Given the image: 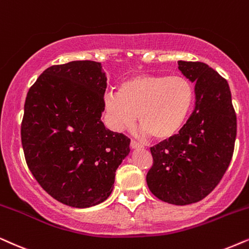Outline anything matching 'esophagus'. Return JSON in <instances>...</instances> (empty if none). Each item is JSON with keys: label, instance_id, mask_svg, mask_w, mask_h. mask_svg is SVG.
<instances>
[{"label": "esophagus", "instance_id": "34e87169", "mask_svg": "<svg viewBox=\"0 0 249 249\" xmlns=\"http://www.w3.org/2000/svg\"><path fill=\"white\" fill-rule=\"evenodd\" d=\"M131 148H132V149H138V148H142V144L139 143L138 141H135V140H132V141H131Z\"/></svg>", "mask_w": 249, "mask_h": 249}]
</instances>
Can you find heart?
Masks as SVG:
<instances>
[{
	"instance_id": "heart-1",
	"label": "heart",
	"mask_w": 249,
	"mask_h": 249,
	"mask_svg": "<svg viewBox=\"0 0 249 249\" xmlns=\"http://www.w3.org/2000/svg\"><path fill=\"white\" fill-rule=\"evenodd\" d=\"M194 97V88L183 76L140 74L106 95L104 106L115 130L131 127L138 115L144 134L168 140L183 127Z\"/></svg>"
}]
</instances>
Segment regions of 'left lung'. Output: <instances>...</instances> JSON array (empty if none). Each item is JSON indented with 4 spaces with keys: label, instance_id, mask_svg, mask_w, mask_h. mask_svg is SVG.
Wrapping results in <instances>:
<instances>
[{
    "label": "left lung",
    "instance_id": "1",
    "mask_svg": "<svg viewBox=\"0 0 249 249\" xmlns=\"http://www.w3.org/2000/svg\"><path fill=\"white\" fill-rule=\"evenodd\" d=\"M178 64L195 83L196 105L178 134L150 148L147 184L158 199L183 206L204 199L223 178L233 155L237 117L227 79L204 62Z\"/></svg>",
    "mask_w": 249,
    "mask_h": 249
}]
</instances>
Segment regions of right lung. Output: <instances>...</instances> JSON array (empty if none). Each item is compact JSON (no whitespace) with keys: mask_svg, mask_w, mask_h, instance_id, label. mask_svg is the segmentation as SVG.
<instances>
[{"mask_svg":"<svg viewBox=\"0 0 249 249\" xmlns=\"http://www.w3.org/2000/svg\"><path fill=\"white\" fill-rule=\"evenodd\" d=\"M107 77L100 62L51 66L29 89L21 143L29 171L50 196L76 208L110 196L130 139L101 121Z\"/></svg>","mask_w":249,"mask_h":249,"instance_id":"obj_1","label":"right lung"}]
</instances>
